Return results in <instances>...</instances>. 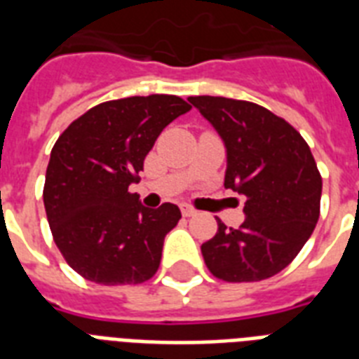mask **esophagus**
Masks as SVG:
<instances>
[{
  "instance_id": "1",
  "label": "esophagus",
  "mask_w": 359,
  "mask_h": 359,
  "mask_svg": "<svg viewBox=\"0 0 359 359\" xmlns=\"http://www.w3.org/2000/svg\"><path fill=\"white\" fill-rule=\"evenodd\" d=\"M180 210H182V216H186V218H190V216H196V210H194V208L191 207H188V205H182V207H180Z\"/></svg>"
}]
</instances>
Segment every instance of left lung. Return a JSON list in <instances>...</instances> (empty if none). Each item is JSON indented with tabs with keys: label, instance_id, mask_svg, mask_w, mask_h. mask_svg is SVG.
Listing matches in <instances>:
<instances>
[{
	"label": "left lung",
	"instance_id": "8db88e82",
	"mask_svg": "<svg viewBox=\"0 0 359 359\" xmlns=\"http://www.w3.org/2000/svg\"><path fill=\"white\" fill-rule=\"evenodd\" d=\"M227 151L225 188L245 197L238 229L218 219V233L201 245L212 276L261 281L289 266L320 214L323 179L311 149L285 119L259 104L224 97H190Z\"/></svg>",
	"mask_w": 359,
	"mask_h": 359
}]
</instances>
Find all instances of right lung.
I'll use <instances>...</instances> for the list:
<instances>
[{"instance_id":"add662e5","label":"right lung","mask_w":359,"mask_h":359,"mask_svg":"<svg viewBox=\"0 0 359 359\" xmlns=\"http://www.w3.org/2000/svg\"><path fill=\"white\" fill-rule=\"evenodd\" d=\"M191 106L175 95L109 100L78 117L50 154L44 208L70 268L100 285H137L156 273L173 203L147 208L128 186L162 130Z\"/></svg>"}]
</instances>
